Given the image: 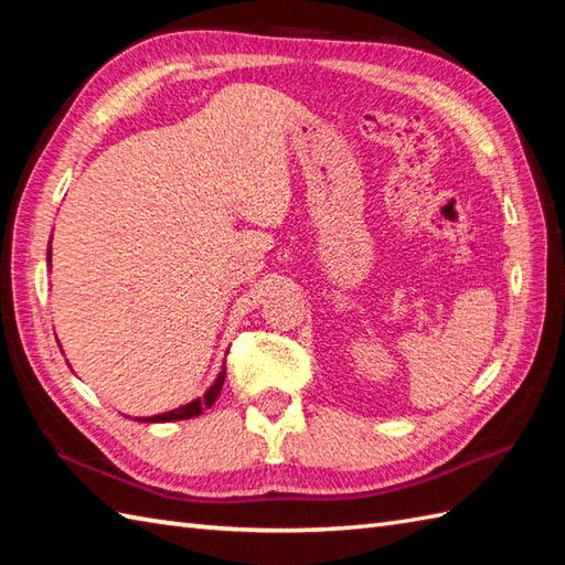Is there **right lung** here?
<instances>
[{
    "mask_svg": "<svg viewBox=\"0 0 565 565\" xmlns=\"http://www.w3.org/2000/svg\"><path fill=\"white\" fill-rule=\"evenodd\" d=\"M47 262H51V249H47ZM223 381H225V369L218 374V379L213 381V386L203 393V398H196L191 401L182 407H174V411L170 413H160V415H152V417H136L138 423H174V419H189V417H196L201 415L206 407H211L215 403V398H218V393L223 388Z\"/></svg>",
    "mask_w": 565,
    "mask_h": 565,
    "instance_id": "add662e5",
    "label": "right lung"
}]
</instances>
